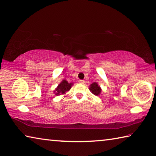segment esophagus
I'll return each instance as SVG.
<instances>
[{"instance_id":"esophagus-1","label":"esophagus","mask_w":156,"mask_h":156,"mask_svg":"<svg viewBox=\"0 0 156 156\" xmlns=\"http://www.w3.org/2000/svg\"><path fill=\"white\" fill-rule=\"evenodd\" d=\"M85 81L83 80H79V83H80V84H85Z\"/></svg>"}]
</instances>
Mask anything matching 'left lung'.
Segmentation results:
<instances>
[{
  "instance_id": "obj_1",
  "label": "left lung",
  "mask_w": 156,
  "mask_h": 156,
  "mask_svg": "<svg viewBox=\"0 0 156 156\" xmlns=\"http://www.w3.org/2000/svg\"><path fill=\"white\" fill-rule=\"evenodd\" d=\"M90 90L91 91V93L95 96H98L100 94L101 90L99 86L98 85V84L96 83H94L91 84L90 87Z\"/></svg>"
}]
</instances>
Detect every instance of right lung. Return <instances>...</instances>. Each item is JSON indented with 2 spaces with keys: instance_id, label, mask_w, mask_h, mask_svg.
<instances>
[{
  "instance_id": "add662e5",
  "label": "right lung",
  "mask_w": 156,
  "mask_h": 156,
  "mask_svg": "<svg viewBox=\"0 0 156 156\" xmlns=\"http://www.w3.org/2000/svg\"><path fill=\"white\" fill-rule=\"evenodd\" d=\"M71 86H72V83H69L67 81L64 80L62 81V83L58 85V87L56 88V90L54 91L55 92V94L57 96L64 94L66 93V91L70 90Z\"/></svg>"
}]
</instances>
